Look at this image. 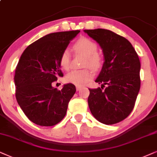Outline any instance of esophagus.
<instances>
[{
    "label": "esophagus",
    "instance_id": "esophagus-1",
    "mask_svg": "<svg viewBox=\"0 0 157 157\" xmlns=\"http://www.w3.org/2000/svg\"><path fill=\"white\" fill-rule=\"evenodd\" d=\"M81 89V87L80 86H76V90L78 91V90H80Z\"/></svg>",
    "mask_w": 157,
    "mask_h": 157
}]
</instances>
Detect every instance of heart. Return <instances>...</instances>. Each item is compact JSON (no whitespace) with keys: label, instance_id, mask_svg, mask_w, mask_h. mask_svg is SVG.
Masks as SVG:
<instances>
[{"label":"heart","instance_id":"heart-1","mask_svg":"<svg viewBox=\"0 0 157 157\" xmlns=\"http://www.w3.org/2000/svg\"><path fill=\"white\" fill-rule=\"evenodd\" d=\"M72 49L75 53L85 56L83 67H90L93 71H98L104 64V56L101 53L97 52L98 45L96 42L88 37L79 39L73 45ZM70 53L64 50L61 53L59 59V65L64 70H68L70 67ZM93 77V72L91 69L87 68L81 70H72L67 74L64 80L67 83H71L77 86H82L91 80Z\"/></svg>","mask_w":157,"mask_h":157}]
</instances>
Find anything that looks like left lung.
<instances>
[{
    "label": "left lung",
    "instance_id": "obj_1",
    "mask_svg": "<svg viewBox=\"0 0 157 157\" xmlns=\"http://www.w3.org/2000/svg\"><path fill=\"white\" fill-rule=\"evenodd\" d=\"M101 47L104 62L95 82L101 88L89 89L88 106L100 122L114 124L133 109L140 87V63L134 48L124 37L104 29L84 30Z\"/></svg>",
    "mask_w": 157,
    "mask_h": 157
}]
</instances>
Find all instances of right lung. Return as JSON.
<instances>
[{"instance_id": "1", "label": "right lung", "mask_w": 157, "mask_h": 157, "mask_svg": "<svg viewBox=\"0 0 157 157\" xmlns=\"http://www.w3.org/2000/svg\"><path fill=\"white\" fill-rule=\"evenodd\" d=\"M80 30L53 33L35 41L24 51L16 67V98L29 120L40 126L60 122L76 91L73 84L61 90L52 87L62 77L59 59Z\"/></svg>"}]
</instances>
